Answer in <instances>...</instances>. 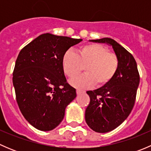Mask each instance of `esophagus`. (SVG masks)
<instances>
[{
    "label": "esophagus",
    "mask_w": 151,
    "mask_h": 151,
    "mask_svg": "<svg viewBox=\"0 0 151 151\" xmlns=\"http://www.w3.org/2000/svg\"><path fill=\"white\" fill-rule=\"evenodd\" d=\"M85 93L84 91H82V90H80V89H77V95H80V94H81V93Z\"/></svg>",
    "instance_id": "obj_1"
}]
</instances>
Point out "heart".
Returning <instances> with one entry per match:
<instances>
[{
  "label": "heart",
  "mask_w": 151,
  "mask_h": 151,
  "mask_svg": "<svg viewBox=\"0 0 151 151\" xmlns=\"http://www.w3.org/2000/svg\"><path fill=\"white\" fill-rule=\"evenodd\" d=\"M85 66L86 74L70 81L72 86L79 89H86L94 85L103 86L115 76L118 68L116 55L108 52L102 45L90 44L80 47L77 53L68 50L62 58V66L69 78H74Z\"/></svg>",
  "instance_id": "b5f03b06"
}]
</instances>
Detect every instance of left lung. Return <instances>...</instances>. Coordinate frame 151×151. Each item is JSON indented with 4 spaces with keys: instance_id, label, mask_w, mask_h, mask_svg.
Here are the masks:
<instances>
[{
    "instance_id": "1",
    "label": "left lung",
    "mask_w": 151,
    "mask_h": 151,
    "mask_svg": "<svg viewBox=\"0 0 151 151\" xmlns=\"http://www.w3.org/2000/svg\"><path fill=\"white\" fill-rule=\"evenodd\" d=\"M90 42L112 47L118 60L117 72L107 84L87 91L91 101L85 110V121L94 132L106 133L119 126L132 112L139 76L132 55L114 39L103 38Z\"/></svg>"
}]
</instances>
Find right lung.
Instances as JSON below:
<instances>
[{"label": "right lung", "instance_id": "1", "mask_svg": "<svg viewBox=\"0 0 151 151\" xmlns=\"http://www.w3.org/2000/svg\"><path fill=\"white\" fill-rule=\"evenodd\" d=\"M81 39L44 33L20 52L15 63L13 85L24 118L44 132L57 127L65 109L77 96L76 89L67 83L62 58Z\"/></svg>", "mask_w": 151, "mask_h": 151}]
</instances>
